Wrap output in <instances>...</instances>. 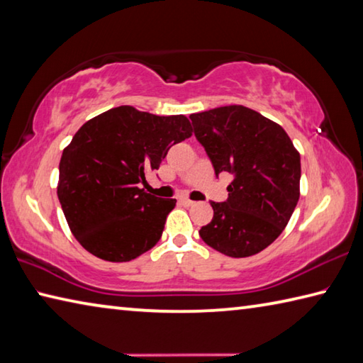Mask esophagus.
I'll return each instance as SVG.
<instances>
[{
	"mask_svg": "<svg viewBox=\"0 0 363 363\" xmlns=\"http://www.w3.org/2000/svg\"><path fill=\"white\" fill-rule=\"evenodd\" d=\"M180 202H182L183 205H186V207H191V205H194V201H191V199H188V197H182V199H180Z\"/></svg>",
	"mask_w": 363,
	"mask_h": 363,
	"instance_id": "esophagus-1",
	"label": "esophagus"
}]
</instances>
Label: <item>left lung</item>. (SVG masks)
Listing matches in <instances>:
<instances>
[{"label":"left lung","instance_id":"1","mask_svg":"<svg viewBox=\"0 0 363 363\" xmlns=\"http://www.w3.org/2000/svg\"><path fill=\"white\" fill-rule=\"evenodd\" d=\"M215 174L234 180L199 235L229 257L257 255L288 225L300 197V155L278 123L245 106L189 115Z\"/></svg>","mask_w":363,"mask_h":363}]
</instances>
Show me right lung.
Wrapping results in <instances>:
<instances>
[{
    "label": "right lung",
    "mask_w": 363,
    "mask_h": 363,
    "mask_svg": "<svg viewBox=\"0 0 363 363\" xmlns=\"http://www.w3.org/2000/svg\"><path fill=\"white\" fill-rule=\"evenodd\" d=\"M193 135L184 115L160 117L133 106L88 120L63 150L57 194L77 242L108 262H128L160 242L175 199L140 188L169 148Z\"/></svg>",
    "instance_id": "obj_1"
}]
</instances>
